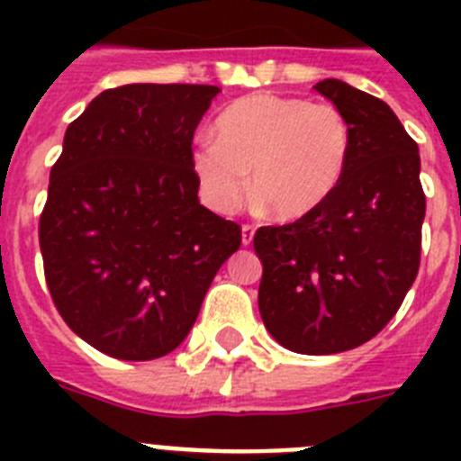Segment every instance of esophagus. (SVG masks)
Masks as SVG:
<instances>
[{"label":"esophagus","instance_id":"obj_1","mask_svg":"<svg viewBox=\"0 0 461 461\" xmlns=\"http://www.w3.org/2000/svg\"><path fill=\"white\" fill-rule=\"evenodd\" d=\"M254 233H256V228L249 226V223H244V226H242V244H244V247H249V244L254 242Z\"/></svg>","mask_w":461,"mask_h":461}]
</instances>
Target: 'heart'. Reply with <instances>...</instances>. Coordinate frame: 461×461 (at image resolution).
Returning a JSON list of instances; mask_svg holds the SVG:
<instances>
[{
    "instance_id": "obj_1",
    "label": "heart",
    "mask_w": 461,
    "mask_h": 461,
    "mask_svg": "<svg viewBox=\"0 0 461 461\" xmlns=\"http://www.w3.org/2000/svg\"><path fill=\"white\" fill-rule=\"evenodd\" d=\"M348 157L351 126L337 105L260 92L221 110L214 140H198L191 166L205 201L221 214L238 210L251 185L272 217L295 221L335 195Z\"/></svg>"
}]
</instances>
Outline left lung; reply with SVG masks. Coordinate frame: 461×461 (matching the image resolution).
<instances>
[{
	"label": "left lung",
	"instance_id": "8db88e82",
	"mask_svg": "<svg viewBox=\"0 0 461 461\" xmlns=\"http://www.w3.org/2000/svg\"><path fill=\"white\" fill-rule=\"evenodd\" d=\"M351 126V157L335 195L286 226H263L260 319L284 348L351 351L397 313L420 266L425 194L420 154L385 101L344 80L313 85Z\"/></svg>",
	"mask_w": 461,
	"mask_h": 461
}]
</instances>
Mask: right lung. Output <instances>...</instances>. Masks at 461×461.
<instances>
[{
	"label": "right lung",
	"instance_id": "obj_1",
	"mask_svg": "<svg viewBox=\"0 0 461 461\" xmlns=\"http://www.w3.org/2000/svg\"><path fill=\"white\" fill-rule=\"evenodd\" d=\"M214 85L105 89L71 122L50 170L39 242L68 328L117 360H154L194 328L233 221L198 201L191 140Z\"/></svg>",
	"mask_w": 461,
	"mask_h": 461
}]
</instances>
